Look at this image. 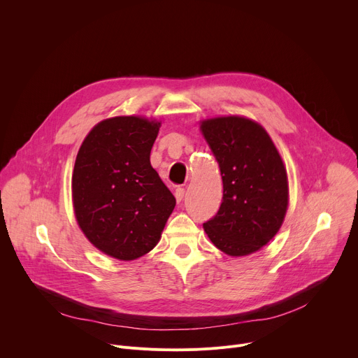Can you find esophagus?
<instances>
[{"instance_id": "34e87169", "label": "esophagus", "mask_w": 358, "mask_h": 358, "mask_svg": "<svg viewBox=\"0 0 358 358\" xmlns=\"http://www.w3.org/2000/svg\"><path fill=\"white\" fill-rule=\"evenodd\" d=\"M184 194H185V189H184V188H177V189H176L174 195H176V199H177V202H178V203L182 201Z\"/></svg>"}]
</instances>
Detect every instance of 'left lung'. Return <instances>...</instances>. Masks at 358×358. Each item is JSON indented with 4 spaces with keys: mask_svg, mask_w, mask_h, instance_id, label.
<instances>
[{
    "mask_svg": "<svg viewBox=\"0 0 358 358\" xmlns=\"http://www.w3.org/2000/svg\"><path fill=\"white\" fill-rule=\"evenodd\" d=\"M201 131L224 184L221 207L203 222V229L231 257L257 252L278 234L287 210V176L280 155L266 130L246 117L203 120Z\"/></svg>",
    "mask_w": 358,
    "mask_h": 358,
    "instance_id": "left-lung-1",
    "label": "left lung"
}]
</instances>
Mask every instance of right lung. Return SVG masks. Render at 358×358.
Instances as JSON below:
<instances>
[{"instance_id": "right-lung-1", "label": "right lung", "mask_w": 358, "mask_h": 358, "mask_svg": "<svg viewBox=\"0 0 358 358\" xmlns=\"http://www.w3.org/2000/svg\"><path fill=\"white\" fill-rule=\"evenodd\" d=\"M160 122L119 116L97 123L83 140L72 176L76 221L86 238L120 261L155 248L176 198L150 164Z\"/></svg>"}]
</instances>
